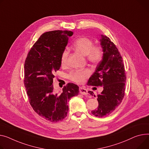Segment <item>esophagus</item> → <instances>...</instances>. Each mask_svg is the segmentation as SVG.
Masks as SVG:
<instances>
[{
  "mask_svg": "<svg viewBox=\"0 0 149 149\" xmlns=\"http://www.w3.org/2000/svg\"><path fill=\"white\" fill-rule=\"evenodd\" d=\"M79 91H80V93H81V95H86L88 94V91L87 89L83 87H80V88H79Z\"/></svg>",
  "mask_w": 149,
  "mask_h": 149,
  "instance_id": "esophagus-1",
  "label": "esophagus"
}]
</instances>
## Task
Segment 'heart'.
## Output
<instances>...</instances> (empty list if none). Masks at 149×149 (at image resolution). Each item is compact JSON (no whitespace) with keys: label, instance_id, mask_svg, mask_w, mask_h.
<instances>
[{"label":"heart","instance_id":"b5f03b06","mask_svg":"<svg viewBox=\"0 0 149 149\" xmlns=\"http://www.w3.org/2000/svg\"><path fill=\"white\" fill-rule=\"evenodd\" d=\"M73 46L76 50L86 56L88 62L94 65L100 63L104 57V51L101 45H93V41L89 38L83 36L79 38L74 42ZM69 50L64 49L61 56L62 66H66L68 63ZM91 74L88 69H78L70 72L68 77L70 80L77 84L83 83L86 78Z\"/></svg>","mask_w":149,"mask_h":149}]
</instances>
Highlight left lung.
Instances as JSON below:
<instances>
[{
  "label": "left lung",
  "mask_w": 149,
  "mask_h": 149,
  "mask_svg": "<svg viewBox=\"0 0 149 149\" xmlns=\"http://www.w3.org/2000/svg\"><path fill=\"white\" fill-rule=\"evenodd\" d=\"M101 36L100 41L104 51V57L87 83L88 86H103L104 88L103 91L96 95L92 91L88 92L97 97L99 105L92 113L98 117L109 116L121 104L125 96L126 80L120 52L110 38Z\"/></svg>",
  "instance_id": "obj_1"
}]
</instances>
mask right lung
Masks as SVG:
<instances>
[{
	"label": "right lung",
	"mask_w": 149,
	"mask_h": 149,
	"mask_svg": "<svg viewBox=\"0 0 149 149\" xmlns=\"http://www.w3.org/2000/svg\"><path fill=\"white\" fill-rule=\"evenodd\" d=\"M73 33L68 31L44 33L30 49L24 62V84L29 103L38 115L52 122L64 119L69 100L79 93L78 86L72 83L65 86L61 94L53 91L54 72L60 69L62 53Z\"/></svg>",
	"instance_id": "right-lung-1"
}]
</instances>
